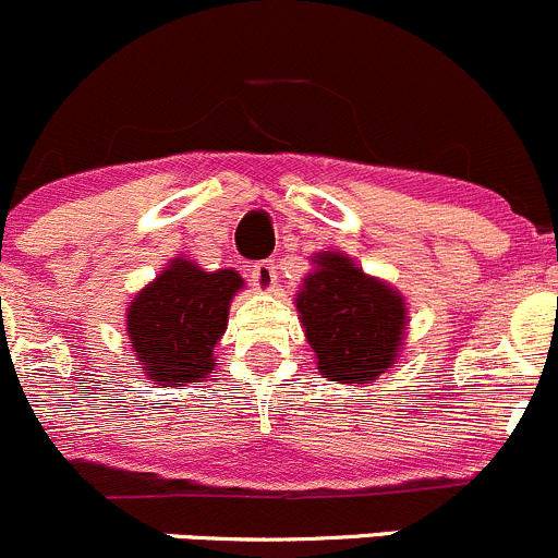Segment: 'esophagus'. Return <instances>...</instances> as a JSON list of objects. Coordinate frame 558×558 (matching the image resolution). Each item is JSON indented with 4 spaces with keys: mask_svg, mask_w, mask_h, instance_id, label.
Here are the masks:
<instances>
[{
    "mask_svg": "<svg viewBox=\"0 0 558 558\" xmlns=\"http://www.w3.org/2000/svg\"><path fill=\"white\" fill-rule=\"evenodd\" d=\"M251 275H253V286H256L258 291H272L275 286H278V267H275L272 262L253 264Z\"/></svg>",
    "mask_w": 558,
    "mask_h": 558,
    "instance_id": "1",
    "label": "esophagus"
}]
</instances>
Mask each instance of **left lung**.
I'll return each mask as SVG.
<instances>
[{
  "mask_svg": "<svg viewBox=\"0 0 558 558\" xmlns=\"http://www.w3.org/2000/svg\"><path fill=\"white\" fill-rule=\"evenodd\" d=\"M296 294L302 329L320 375L340 384H373L393 367L408 307L399 291L364 275L348 256L324 251Z\"/></svg>",
  "mask_w": 558,
  "mask_h": 558,
  "instance_id": "left-lung-1",
  "label": "left lung"
}]
</instances>
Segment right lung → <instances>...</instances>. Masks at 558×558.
Listing matches in <instances>:
<instances>
[{
  "label": "right lung",
  "mask_w": 558,
  "mask_h": 558,
  "mask_svg": "<svg viewBox=\"0 0 558 558\" xmlns=\"http://www.w3.org/2000/svg\"><path fill=\"white\" fill-rule=\"evenodd\" d=\"M243 289L234 269L205 272L172 258L126 311V331L145 375L159 386L196 384L216 367L232 296Z\"/></svg>",
  "instance_id": "right-lung-1"
}]
</instances>
